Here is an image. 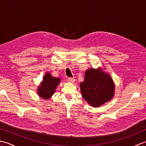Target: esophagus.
<instances>
[{
	"instance_id": "1",
	"label": "esophagus",
	"mask_w": 146,
	"mask_h": 146,
	"mask_svg": "<svg viewBox=\"0 0 146 146\" xmlns=\"http://www.w3.org/2000/svg\"><path fill=\"white\" fill-rule=\"evenodd\" d=\"M68 81L70 83H74L75 82V79L74 78H68Z\"/></svg>"
}]
</instances>
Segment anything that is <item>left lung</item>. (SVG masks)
<instances>
[{"label": "left lung", "mask_w": 146, "mask_h": 146, "mask_svg": "<svg viewBox=\"0 0 146 146\" xmlns=\"http://www.w3.org/2000/svg\"><path fill=\"white\" fill-rule=\"evenodd\" d=\"M83 98L94 107H98L113 97L115 84L108 73L100 68L86 71L84 81L80 83Z\"/></svg>", "instance_id": "left-lung-1"}]
</instances>
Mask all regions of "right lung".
<instances>
[{
    "label": "right lung",
    "instance_id": "right-lung-1",
    "mask_svg": "<svg viewBox=\"0 0 146 146\" xmlns=\"http://www.w3.org/2000/svg\"><path fill=\"white\" fill-rule=\"evenodd\" d=\"M61 79L58 77H54L51 74L47 72L42 78V81L37 90V94L44 99L50 98L54 94L56 88L60 84Z\"/></svg>",
    "mask_w": 146,
    "mask_h": 146
}]
</instances>
